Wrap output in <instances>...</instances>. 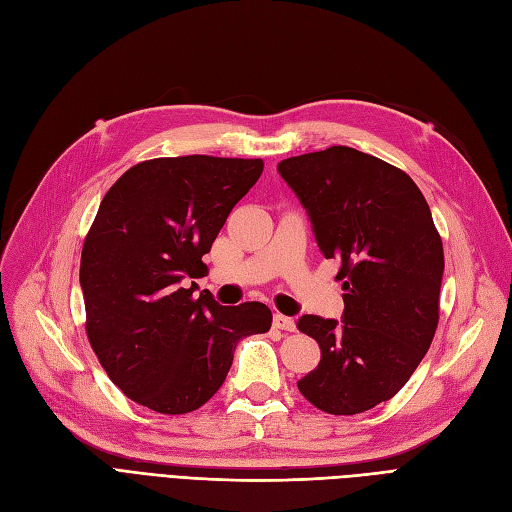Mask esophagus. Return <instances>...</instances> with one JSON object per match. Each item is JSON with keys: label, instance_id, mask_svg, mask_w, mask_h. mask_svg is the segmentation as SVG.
Here are the masks:
<instances>
[{"label": "esophagus", "instance_id": "esophagus-1", "mask_svg": "<svg viewBox=\"0 0 512 512\" xmlns=\"http://www.w3.org/2000/svg\"><path fill=\"white\" fill-rule=\"evenodd\" d=\"M273 327H275V329H282V331H294V329H297V324H294V320L288 318V316L275 314V316H273Z\"/></svg>", "mask_w": 512, "mask_h": 512}]
</instances>
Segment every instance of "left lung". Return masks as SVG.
<instances>
[{"label": "left lung", "instance_id": "8db88e82", "mask_svg": "<svg viewBox=\"0 0 512 512\" xmlns=\"http://www.w3.org/2000/svg\"><path fill=\"white\" fill-rule=\"evenodd\" d=\"M277 170L344 282L342 320L297 322L320 346L318 367L297 386L322 412L371 410L410 380L438 329L444 250L429 205L404 170L344 145Z\"/></svg>", "mask_w": 512, "mask_h": 512}]
</instances>
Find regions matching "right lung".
Wrapping results in <instances>:
<instances>
[{
    "instance_id": "add662e5",
    "label": "right lung",
    "mask_w": 512,
    "mask_h": 512,
    "mask_svg": "<svg viewBox=\"0 0 512 512\" xmlns=\"http://www.w3.org/2000/svg\"><path fill=\"white\" fill-rule=\"evenodd\" d=\"M265 162L156 158L102 198L81 254L87 337L123 395L160 414L200 408L226 380L243 337L271 329V309L222 307L203 290V256Z\"/></svg>"
}]
</instances>
